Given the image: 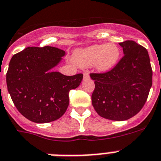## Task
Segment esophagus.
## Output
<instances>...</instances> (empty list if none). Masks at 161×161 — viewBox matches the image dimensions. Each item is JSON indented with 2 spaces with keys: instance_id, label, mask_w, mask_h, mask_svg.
Returning <instances> with one entry per match:
<instances>
[{
  "instance_id": "esophagus-1",
  "label": "esophagus",
  "mask_w": 161,
  "mask_h": 161,
  "mask_svg": "<svg viewBox=\"0 0 161 161\" xmlns=\"http://www.w3.org/2000/svg\"><path fill=\"white\" fill-rule=\"evenodd\" d=\"M89 78V74L87 72H85L83 74V80H86V79H88Z\"/></svg>"
}]
</instances>
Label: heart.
<instances>
[{
  "label": "heart",
  "mask_w": 161,
  "mask_h": 161,
  "mask_svg": "<svg viewBox=\"0 0 161 161\" xmlns=\"http://www.w3.org/2000/svg\"><path fill=\"white\" fill-rule=\"evenodd\" d=\"M120 58L119 47L114 43L97 44L74 52V61L82 68L93 66L99 73L110 71L118 64Z\"/></svg>",
  "instance_id": "b5f03b06"
}]
</instances>
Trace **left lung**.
I'll return each mask as SVG.
<instances>
[{
  "mask_svg": "<svg viewBox=\"0 0 161 161\" xmlns=\"http://www.w3.org/2000/svg\"><path fill=\"white\" fill-rule=\"evenodd\" d=\"M124 57L105 74H91L95 83L92 103L101 117L123 121L138 113L152 85V69L147 49L133 41L119 43Z\"/></svg>",
  "mask_w": 161,
  "mask_h": 161,
  "instance_id": "obj_1",
  "label": "left lung"
}]
</instances>
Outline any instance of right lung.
Wrapping results in <instances>:
<instances>
[{"label": "right lung", "mask_w": 161, "mask_h": 161, "mask_svg": "<svg viewBox=\"0 0 161 161\" xmlns=\"http://www.w3.org/2000/svg\"><path fill=\"white\" fill-rule=\"evenodd\" d=\"M65 55L57 47H27L9 61L8 92L17 110L30 121L49 123L65 113L69 92L83 80L82 74L66 76L54 71Z\"/></svg>", "instance_id": "right-lung-1"}]
</instances>
